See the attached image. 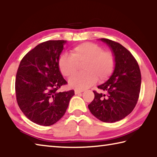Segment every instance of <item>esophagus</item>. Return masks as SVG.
Segmentation results:
<instances>
[{
	"label": "esophagus",
	"instance_id": "34e87169",
	"mask_svg": "<svg viewBox=\"0 0 157 157\" xmlns=\"http://www.w3.org/2000/svg\"><path fill=\"white\" fill-rule=\"evenodd\" d=\"M83 92V90H74V93H75V94H80V93Z\"/></svg>",
	"mask_w": 157,
	"mask_h": 157
}]
</instances>
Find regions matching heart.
<instances>
[{"label":"heart","mask_w":157,"mask_h":157,"mask_svg":"<svg viewBox=\"0 0 157 157\" xmlns=\"http://www.w3.org/2000/svg\"><path fill=\"white\" fill-rule=\"evenodd\" d=\"M84 72L74 74L69 79V86L83 90L92 86L98 78L105 80L113 72L116 64L112 52L103 51L102 47L93 43H83L71 50V54H63L59 66L63 75L69 77L78 70L79 64L83 63Z\"/></svg>","instance_id":"obj_1"}]
</instances>
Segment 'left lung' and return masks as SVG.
Wrapping results in <instances>:
<instances>
[{
  "label": "left lung",
  "instance_id": "1",
  "mask_svg": "<svg viewBox=\"0 0 157 157\" xmlns=\"http://www.w3.org/2000/svg\"><path fill=\"white\" fill-rule=\"evenodd\" d=\"M100 40L110 48L116 64L108 80L98 86L102 92L93 91L94 98L88 108L101 121L114 123L124 119L135 108L141 90V71L132 54L122 45L107 38Z\"/></svg>",
  "mask_w": 157,
  "mask_h": 157
}]
</instances>
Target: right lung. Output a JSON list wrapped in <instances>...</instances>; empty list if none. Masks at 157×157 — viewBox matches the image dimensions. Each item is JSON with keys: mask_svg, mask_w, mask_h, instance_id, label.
<instances>
[{"mask_svg": "<svg viewBox=\"0 0 157 157\" xmlns=\"http://www.w3.org/2000/svg\"><path fill=\"white\" fill-rule=\"evenodd\" d=\"M67 40H48L38 44L21 60L16 74V101L27 119L49 126L65 114L74 90L59 92L67 84L59 60Z\"/></svg>", "mask_w": 157, "mask_h": 157, "instance_id": "obj_1", "label": "right lung"}]
</instances>
